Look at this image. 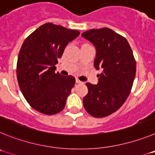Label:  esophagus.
Returning a JSON list of instances; mask_svg holds the SVG:
<instances>
[{
	"label": "esophagus",
	"mask_w": 155,
	"mask_h": 155,
	"mask_svg": "<svg viewBox=\"0 0 155 155\" xmlns=\"http://www.w3.org/2000/svg\"><path fill=\"white\" fill-rule=\"evenodd\" d=\"M76 83H78V84H83L84 82H83V81H81L79 80L78 78H76Z\"/></svg>",
	"instance_id": "obj_1"
}]
</instances>
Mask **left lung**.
I'll return each instance as SVG.
<instances>
[{"label":"left lung","instance_id":"8db88e82","mask_svg":"<svg viewBox=\"0 0 155 155\" xmlns=\"http://www.w3.org/2000/svg\"><path fill=\"white\" fill-rule=\"evenodd\" d=\"M81 36L96 49L94 66L102 70L98 84L86 83L88 92L83 105L91 116L102 118L115 113L125 102L136 74V61L128 41L109 28L90 29Z\"/></svg>","mask_w":155,"mask_h":155}]
</instances>
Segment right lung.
<instances>
[{"label": "right lung", "mask_w": 155, "mask_h": 155, "mask_svg": "<svg viewBox=\"0 0 155 155\" xmlns=\"http://www.w3.org/2000/svg\"><path fill=\"white\" fill-rule=\"evenodd\" d=\"M79 35L78 30L49 22L23 42L18 57V82L25 98L39 113L54 115L64 109L75 78L56 73L55 65L67 45Z\"/></svg>", "instance_id": "right-lung-1"}]
</instances>
